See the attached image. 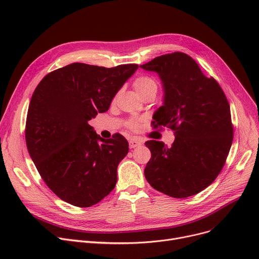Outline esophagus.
Segmentation results:
<instances>
[{"instance_id":"obj_1","label":"esophagus","mask_w":259,"mask_h":259,"mask_svg":"<svg viewBox=\"0 0 259 259\" xmlns=\"http://www.w3.org/2000/svg\"><path fill=\"white\" fill-rule=\"evenodd\" d=\"M141 145H142L141 142L138 141V140H135V139H131V140L129 141V147H130L131 149L137 148V147H139V146H141Z\"/></svg>"}]
</instances>
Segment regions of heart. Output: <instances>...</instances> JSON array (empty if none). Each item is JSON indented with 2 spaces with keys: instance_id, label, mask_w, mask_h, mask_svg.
Wrapping results in <instances>:
<instances>
[{
  "instance_id": "b5f03b06",
  "label": "heart",
  "mask_w": 259,
  "mask_h": 259,
  "mask_svg": "<svg viewBox=\"0 0 259 259\" xmlns=\"http://www.w3.org/2000/svg\"><path fill=\"white\" fill-rule=\"evenodd\" d=\"M133 87L142 99L148 95H155L157 91L156 81L148 75H141L133 81ZM127 127L131 130H138L140 128V121L137 118H131L127 121Z\"/></svg>"
}]
</instances>
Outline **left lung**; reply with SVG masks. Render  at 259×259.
<instances>
[{
	"mask_svg": "<svg viewBox=\"0 0 259 259\" xmlns=\"http://www.w3.org/2000/svg\"><path fill=\"white\" fill-rule=\"evenodd\" d=\"M156 72L164 88V103L153 114V127L174 131L170 148L148 141L151 158L145 178L171 197L195 195L222 171L233 141L230 105L213 77H207L188 54L173 52L140 66Z\"/></svg>",
	"mask_w": 259,
	"mask_h": 259,
	"instance_id": "8db88e82",
	"label": "left lung"
}]
</instances>
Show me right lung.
<instances>
[{"label": "right lung", "mask_w": 259, "mask_h": 259, "mask_svg": "<svg viewBox=\"0 0 259 259\" xmlns=\"http://www.w3.org/2000/svg\"><path fill=\"white\" fill-rule=\"evenodd\" d=\"M137 64L105 68L73 63L48 73L35 88L26 119L29 155L51 191L87 208L110 193L129 150L116 133L105 140L89 120L106 112Z\"/></svg>", "instance_id": "1"}]
</instances>
